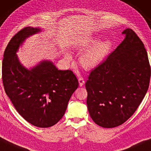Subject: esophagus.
Wrapping results in <instances>:
<instances>
[{
  "label": "esophagus",
  "instance_id": "34e87169",
  "mask_svg": "<svg viewBox=\"0 0 151 151\" xmlns=\"http://www.w3.org/2000/svg\"><path fill=\"white\" fill-rule=\"evenodd\" d=\"M78 83H79V86L80 87H82L83 85L85 84L84 78H82V77H81V78H78Z\"/></svg>",
  "mask_w": 151,
  "mask_h": 151
}]
</instances>
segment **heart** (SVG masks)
Listing matches in <instances>:
<instances>
[{
    "label": "heart",
    "mask_w": 151,
    "mask_h": 151,
    "mask_svg": "<svg viewBox=\"0 0 151 151\" xmlns=\"http://www.w3.org/2000/svg\"><path fill=\"white\" fill-rule=\"evenodd\" d=\"M112 42L106 39L98 42V39H91L83 45L82 49H86L78 58L79 64L83 68L91 70L97 67L104 60L112 48ZM67 60L71 59L70 54H66Z\"/></svg>",
    "instance_id": "heart-1"
}]
</instances>
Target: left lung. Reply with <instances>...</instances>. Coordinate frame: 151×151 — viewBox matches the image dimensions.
I'll return each instance as SVG.
<instances>
[{"instance_id": "8db88e82", "label": "left lung", "mask_w": 151, "mask_h": 151, "mask_svg": "<svg viewBox=\"0 0 151 151\" xmlns=\"http://www.w3.org/2000/svg\"><path fill=\"white\" fill-rule=\"evenodd\" d=\"M105 61L91 71L85 83L87 104L102 127L122 125L133 115L149 87L150 66L145 45L133 30Z\"/></svg>"}]
</instances>
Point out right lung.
Segmentation results:
<instances>
[{
	"label": "right lung",
	"instance_id": "right-lung-1",
	"mask_svg": "<svg viewBox=\"0 0 151 151\" xmlns=\"http://www.w3.org/2000/svg\"><path fill=\"white\" fill-rule=\"evenodd\" d=\"M39 31L26 27L11 38L4 52L2 79L20 115L33 125L49 127L64 116L78 82L73 71L59 70L51 62H42L30 70L20 64L15 53L20 44Z\"/></svg>",
	"mask_w": 151,
	"mask_h": 151
}]
</instances>
